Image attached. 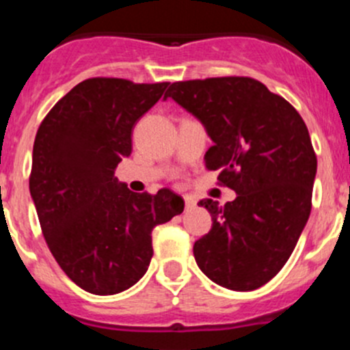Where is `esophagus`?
<instances>
[{
    "mask_svg": "<svg viewBox=\"0 0 350 350\" xmlns=\"http://www.w3.org/2000/svg\"><path fill=\"white\" fill-rule=\"evenodd\" d=\"M185 205H186V211H190V208H193L195 205H197V202H195L191 197H185Z\"/></svg>",
    "mask_w": 350,
    "mask_h": 350,
    "instance_id": "esophagus-1",
    "label": "esophagus"
}]
</instances>
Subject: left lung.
Listing matches in <instances>:
<instances>
[{
	"label": "left lung",
	"mask_w": 350,
	"mask_h": 350,
	"mask_svg": "<svg viewBox=\"0 0 350 350\" xmlns=\"http://www.w3.org/2000/svg\"><path fill=\"white\" fill-rule=\"evenodd\" d=\"M172 100L204 124L214 145L205 167L219 171L237 198L198 202L212 228L195 241L202 273L249 292L266 285L292 256L311 214L318 160L306 122L285 98L250 77L172 83Z\"/></svg>",
	"instance_id": "left-lung-1"
}]
</instances>
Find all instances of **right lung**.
<instances>
[{"instance_id": "obj_1", "label": "right lung", "mask_w": 350, "mask_h": 350, "mask_svg": "<svg viewBox=\"0 0 350 350\" xmlns=\"http://www.w3.org/2000/svg\"><path fill=\"white\" fill-rule=\"evenodd\" d=\"M169 83L93 77L72 88L38 129L29 190L58 266L94 295L138 283L152 260V230L181 214L169 188L135 193L113 176L133 150V127Z\"/></svg>"}]
</instances>
